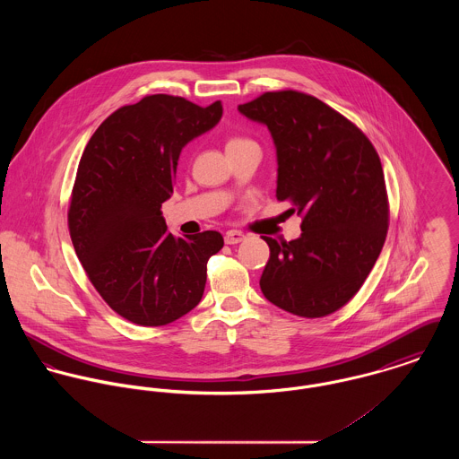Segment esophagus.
<instances>
[{
    "label": "esophagus",
    "instance_id": "esophagus-1",
    "mask_svg": "<svg viewBox=\"0 0 459 459\" xmlns=\"http://www.w3.org/2000/svg\"><path fill=\"white\" fill-rule=\"evenodd\" d=\"M244 238H246V235H244L242 231H238V230H230V231L224 235V242H226L228 246L240 244Z\"/></svg>",
    "mask_w": 459,
    "mask_h": 459
}]
</instances>
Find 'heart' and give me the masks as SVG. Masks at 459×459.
<instances>
[{
  "label": "heart",
  "instance_id": "1",
  "mask_svg": "<svg viewBox=\"0 0 459 459\" xmlns=\"http://www.w3.org/2000/svg\"><path fill=\"white\" fill-rule=\"evenodd\" d=\"M249 144H256L251 137L247 135H240V134H233L226 139V152H231V150H237V148H244V146H249Z\"/></svg>",
  "mask_w": 459,
  "mask_h": 459
}]
</instances>
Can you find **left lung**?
<instances>
[{"label": "left lung", "instance_id": "left-lung-1", "mask_svg": "<svg viewBox=\"0 0 459 459\" xmlns=\"http://www.w3.org/2000/svg\"><path fill=\"white\" fill-rule=\"evenodd\" d=\"M238 111L268 127L275 197L302 217L300 238L263 237V295L302 318L328 316L357 295L385 244L391 212L380 157L353 122L297 90L264 91Z\"/></svg>", "mask_w": 459, "mask_h": 459}]
</instances>
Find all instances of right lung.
<instances>
[{"instance_id": "right-lung-1", "label": "right lung", "mask_w": 459, "mask_h": 459, "mask_svg": "<svg viewBox=\"0 0 459 459\" xmlns=\"http://www.w3.org/2000/svg\"><path fill=\"white\" fill-rule=\"evenodd\" d=\"M222 104L157 93L122 106L90 137L68 206L75 255L104 302L141 327L168 325L199 304L219 231L168 233L160 206L171 196L182 148L210 131Z\"/></svg>"}]
</instances>
